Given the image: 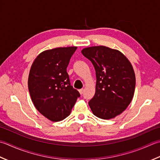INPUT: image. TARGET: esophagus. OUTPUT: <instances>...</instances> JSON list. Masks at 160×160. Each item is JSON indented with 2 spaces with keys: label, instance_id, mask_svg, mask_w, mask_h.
<instances>
[{
  "label": "esophagus",
  "instance_id": "34e87169",
  "mask_svg": "<svg viewBox=\"0 0 160 160\" xmlns=\"http://www.w3.org/2000/svg\"><path fill=\"white\" fill-rule=\"evenodd\" d=\"M79 93H80L81 94H82L83 93V89H80V90H79Z\"/></svg>",
  "mask_w": 160,
  "mask_h": 160
}]
</instances>
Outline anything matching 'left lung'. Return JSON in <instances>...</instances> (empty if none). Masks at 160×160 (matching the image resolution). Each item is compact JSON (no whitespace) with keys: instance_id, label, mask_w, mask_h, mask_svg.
Instances as JSON below:
<instances>
[{"instance_id":"obj_1","label":"left lung","mask_w":160,"mask_h":160,"mask_svg":"<svg viewBox=\"0 0 160 160\" xmlns=\"http://www.w3.org/2000/svg\"><path fill=\"white\" fill-rule=\"evenodd\" d=\"M96 72L95 94L88 102L94 115L110 119L124 111L131 102L135 74L130 62L121 52L103 45L81 50Z\"/></svg>"}]
</instances>
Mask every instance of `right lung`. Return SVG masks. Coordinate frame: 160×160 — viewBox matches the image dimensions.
<instances>
[{
	"label": "right lung",
	"instance_id": "add662e5",
	"mask_svg": "<svg viewBox=\"0 0 160 160\" xmlns=\"http://www.w3.org/2000/svg\"><path fill=\"white\" fill-rule=\"evenodd\" d=\"M77 47L57 48L42 52L32 63L28 89L32 102L52 122L69 116L80 94L70 85L67 67Z\"/></svg>",
	"mask_w": 160,
	"mask_h": 160
}]
</instances>
